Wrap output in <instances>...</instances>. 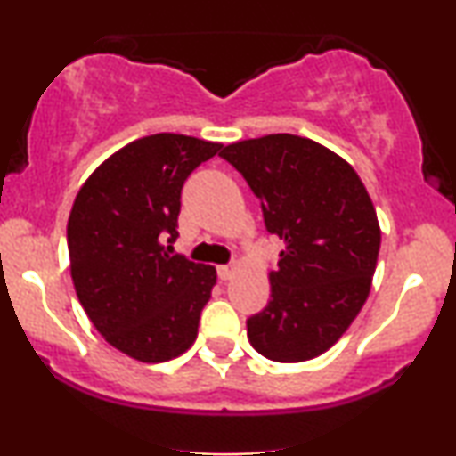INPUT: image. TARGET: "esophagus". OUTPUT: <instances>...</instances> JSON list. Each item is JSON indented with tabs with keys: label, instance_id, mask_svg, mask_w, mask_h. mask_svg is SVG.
<instances>
[{
	"label": "esophagus",
	"instance_id": "obj_1",
	"mask_svg": "<svg viewBox=\"0 0 456 456\" xmlns=\"http://www.w3.org/2000/svg\"><path fill=\"white\" fill-rule=\"evenodd\" d=\"M233 265H218L216 268V274H218V279L221 281H229L233 276Z\"/></svg>",
	"mask_w": 456,
	"mask_h": 456
}]
</instances>
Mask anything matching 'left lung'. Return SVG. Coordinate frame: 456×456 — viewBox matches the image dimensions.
I'll list each match as a JSON object with an SVG mask.
<instances>
[{
	"mask_svg": "<svg viewBox=\"0 0 456 456\" xmlns=\"http://www.w3.org/2000/svg\"><path fill=\"white\" fill-rule=\"evenodd\" d=\"M261 201L285 250L270 272V302L246 319L250 345L274 362L328 352L364 306L379 255V224L358 174L296 134L227 145L221 154Z\"/></svg>",
	"mask_w": 456,
	"mask_h": 456,
	"instance_id": "1",
	"label": "left lung"
}]
</instances>
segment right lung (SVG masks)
I'll return each instance as SVG.
<instances>
[{
  "label": "right lung",
  "instance_id": "obj_1",
  "mask_svg": "<svg viewBox=\"0 0 456 456\" xmlns=\"http://www.w3.org/2000/svg\"><path fill=\"white\" fill-rule=\"evenodd\" d=\"M221 143L160 133L115 151L90 175L68 218L78 302L115 349L165 362L197 338L216 270L165 242L177 240L182 186Z\"/></svg>",
  "mask_w": 456,
  "mask_h": 456
}]
</instances>
